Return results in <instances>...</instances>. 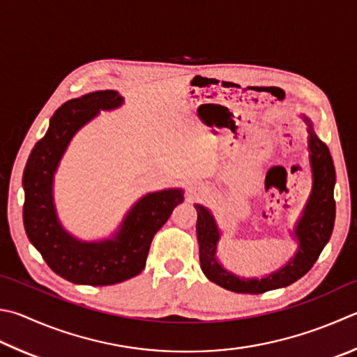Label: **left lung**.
I'll return each mask as SVG.
<instances>
[{
    "label": "left lung",
    "mask_w": 357,
    "mask_h": 357,
    "mask_svg": "<svg viewBox=\"0 0 357 357\" xmlns=\"http://www.w3.org/2000/svg\"><path fill=\"white\" fill-rule=\"evenodd\" d=\"M303 119L306 121L309 134L307 145L310 151V170H312V190L294 229V237L298 242L296 252L284 267L265 278H241L231 273L217 261L215 256L220 241L215 218L204 206L195 204L198 212L197 237L199 245V265L207 280L215 282L217 286L250 295L290 286L312 268L331 237L335 220L334 162L328 146L317 137L312 121L306 115H303Z\"/></svg>",
    "instance_id": "1"
}]
</instances>
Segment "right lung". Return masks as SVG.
Segmentation results:
<instances>
[{
    "label": "right lung",
    "instance_id": "1",
    "mask_svg": "<svg viewBox=\"0 0 357 357\" xmlns=\"http://www.w3.org/2000/svg\"><path fill=\"white\" fill-rule=\"evenodd\" d=\"M123 105L115 90H98L73 98L57 109L47 134L32 148L23 173V223L29 242L50 268L63 280L87 286H112L137 276L156 232L184 201L181 189L146 193L126 213L112 238L84 242L63 229L57 218L53 181L73 135L100 111Z\"/></svg>",
    "mask_w": 357,
    "mask_h": 357
}]
</instances>
